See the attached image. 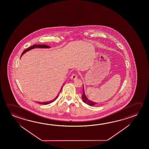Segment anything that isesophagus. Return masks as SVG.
I'll return each mask as SVG.
<instances>
[{"instance_id": "1", "label": "esophagus", "mask_w": 149, "mask_h": 149, "mask_svg": "<svg viewBox=\"0 0 149 149\" xmlns=\"http://www.w3.org/2000/svg\"><path fill=\"white\" fill-rule=\"evenodd\" d=\"M77 77H78V75L76 73H74L71 76V79L74 80V79H75L77 78Z\"/></svg>"}]
</instances>
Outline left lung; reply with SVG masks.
<instances>
[{
	"label": "left lung",
	"instance_id": "1",
	"mask_svg": "<svg viewBox=\"0 0 149 149\" xmlns=\"http://www.w3.org/2000/svg\"><path fill=\"white\" fill-rule=\"evenodd\" d=\"M82 100L85 103H86V104H88L89 106H94L95 104H97L96 102H92L89 100L87 97L85 95V94L84 93V89L83 87V95H82Z\"/></svg>",
	"mask_w": 149,
	"mask_h": 149
}]
</instances>
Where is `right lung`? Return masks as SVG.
<instances>
[{"label": "right lung", "instance_id": "obj_1", "mask_svg": "<svg viewBox=\"0 0 149 149\" xmlns=\"http://www.w3.org/2000/svg\"><path fill=\"white\" fill-rule=\"evenodd\" d=\"M37 47H40V48H49V47H50L49 46H48V45H32L31 47H28V49H26V50H24L23 52L22 53V54H21V56L24 54V53L25 52H26V51H29L30 50H31V49H34V48H37ZM63 88V86H62V87L61 88V89H62ZM58 95L56 97V98H55V99H53L52 100H51V101H50V102H38V103H39L40 104H49L50 103H51V102H54L55 100H56V99L58 98Z\"/></svg>", "mask_w": 149, "mask_h": 149}]
</instances>
